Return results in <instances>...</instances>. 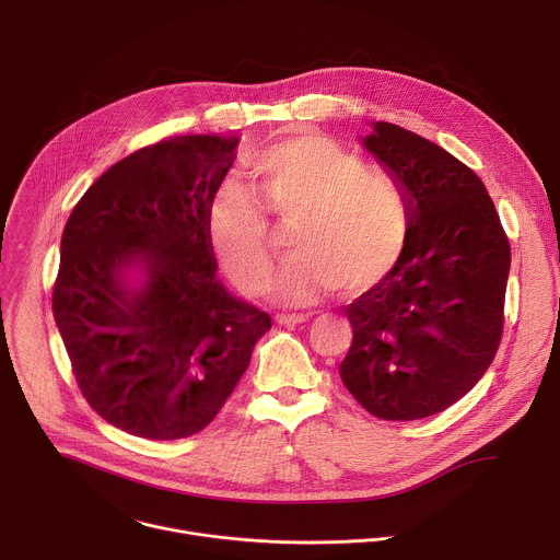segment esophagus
<instances>
[{
  "label": "esophagus",
  "mask_w": 560,
  "mask_h": 560,
  "mask_svg": "<svg viewBox=\"0 0 560 560\" xmlns=\"http://www.w3.org/2000/svg\"><path fill=\"white\" fill-rule=\"evenodd\" d=\"M310 318V314H277V324L281 326H299L305 324Z\"/></svg>",
  "instance_id": "34e87169"
}]
</instances>
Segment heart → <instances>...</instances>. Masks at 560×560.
Wrapping results in <instances>:
<instances>
[{
	"label": "heart",
	"mask_w": 560,
	"mask_h": 560,
	"mask_svg": "<svg viewBox=\"0 0 560 560\" xmlns=\"http://www.w3.org/2000/svg\"><path fill=\"white\" fill-rule=\"evenodd\" d=\"M253 195L228 192L206 219L223 272L257 292L272 266L266 214L296 217L290 261L268 281L283 303H312L339 285L348 294L378 285L401 261L410 210L398 184L322 135H301L264 150L253 166Z\"/></svg>",
	"instance_id": "heart-1"
}]
</instances>
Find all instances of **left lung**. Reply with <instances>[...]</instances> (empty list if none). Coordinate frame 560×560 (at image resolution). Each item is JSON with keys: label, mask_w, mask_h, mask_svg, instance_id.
Returning a JSON list of instances; mask_svg holds the SVG:
<instances>
[{"label": "left lung", "mask_w": 560, "mask_h": 560, "mask_svg": "<svg viewBox=\"0 0 560 560\" xmlns=\"http://www.w3.org/2000/svg\"><path fill=\"white\" fill-rule=\"evenodd\" d=\"M363 145L401 188L410 236L398 266L350 305L339 368L357 401L385 421L454 406L501 343L510 242L483 182L441 145L372 121Z\"/></svg>", "instance_id": "obj_1"}]
</instances>
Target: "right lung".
Segmentation results:
<instances>
[{
    "label": "right lung",
    "mask_w": 560,
    "mask_h": 560,
    "mask_svg": "<svg viewBox=\"0 0 560 560\" xmlns=\"http://www.w3.org/2000/svg\"><path fill=\"white\" fill-rule=\"evenodd\" d=\"M236 137L145 145L72 208L52 314L72 374L110 425L150 441L201 432L272 318L217 279L208 210Z\"/></svg>",
    "instance_id": "right-lung-1"
}]
</instances>
